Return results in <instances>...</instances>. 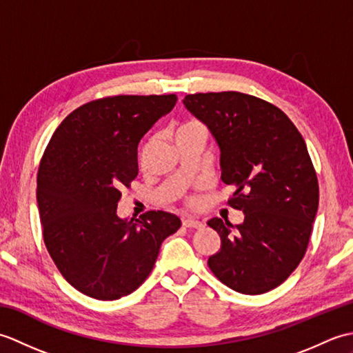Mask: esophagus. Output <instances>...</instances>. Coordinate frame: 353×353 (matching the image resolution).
Instances as JSON below:
<instances>
[{"label": "esophagus", "mask_w": 353, "mask_h": 353, "mask_svg": "<svg viewBox=\"0 0 353 353\" xmlns=\"http://www.w3.org/2000/svg\"><path fill=\"white\" fill-rule=\"evenodd\" d=\"M182 224L185 228H190V229H203L205 228L203 223L197 221V220H192V219H183Z\"/></svg>", "instance_id": "obj_1"}]
</instances>
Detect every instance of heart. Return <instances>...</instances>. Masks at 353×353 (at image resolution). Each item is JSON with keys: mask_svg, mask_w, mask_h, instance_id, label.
Instances as JSON below:
<instances>
[{"mask_svg": "<svg viewBox=\"0 0 353 353\" xmlns=\"http://www.w3.org/2000/svg\"><path fill=\"white\" fill-rule=\"evenodd\" d=\"M192 123H194V121H192ZM192 123H188V124H192Z\"/></svg>", "mask_w": 353, "mask_h": 353, "instance_id": "heart-1", "label": "heart"}]
</instances>
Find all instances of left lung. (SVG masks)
Returning <instances> with one entry per match:
<instances>
[{
    "label": "left lung",
    "instance_id": "8db88e82",
    "mask_svg": "<svg viewBox=\"0 0 353 353\" xmlns=\"http://www.w3.org/2000/svg\"><path fill=\"white\" fill-rule=\"evenodd\" d=\"M183 104L211 130L221 152V181L235 186L228 203L244 212L235 228L208 221L221 238L209 268L243 294L279 287L305 256L319 209L305 139L279 108L249 94H190Z\"/></svg>",
    "mask_w": 353,
    "mask_h": 353
}]
</instances>
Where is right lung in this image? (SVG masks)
I'll use <instances>...</instances> for the list:
<instances>
[{"mask_svg":"<svg viewBox=\"0 0 353 353\" xmlns=\"http://www.w3.org/2000/svg\"><path fill=\"white\" fill-rule=\"evenodd\" d=\"M177 97L115 95L66 117L37 171L43 243L74 288L99 301L130 294L152 273L162 241L181 228L177 215H117L123 188L138 176V144Z\"/></svg>","mask_w":353,"mask_h":353,"instance_id":"obj_1","label":"right lung"}]
</instances>
